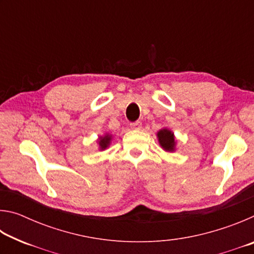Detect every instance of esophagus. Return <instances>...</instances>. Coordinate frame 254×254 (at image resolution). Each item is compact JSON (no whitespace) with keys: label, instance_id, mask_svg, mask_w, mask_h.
<instances>
[{"label":"esophagus","instance_id":"34e87169","mask_svg":"<svg viewBox=\"0 0 254 254\" xmlns=\"http://www.w3.org/2000/svg\"><path fill=\"white\" fill-rule=\"evenodd\" d=\"M130 127L133 130H140L141 128V122L140 121H135V122H132L130 123Z\"/></svg>","mask_w":254,"mask_h":254}]
</instances>
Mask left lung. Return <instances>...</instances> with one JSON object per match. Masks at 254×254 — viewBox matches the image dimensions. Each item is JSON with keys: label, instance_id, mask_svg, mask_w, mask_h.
<instances>
[{"label": "left lung", "instance_id": "left-lung-1", "mask_svg": "<svg viewBox=\"0 0 254 254\" xmlns=\"http://www.w3.org/2000/svg\"><path fill=\"white\" fill-rule=\"evenodd\" d=\"M158 137L159 142H160L161 147L165 150H168V151H173L175 147V137L171 131L167 130V128H163L158 132Z\"/></svg>", "mask_w": 254, "mask_h": 254}]
</instances>
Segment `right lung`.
<instances>
[{
  "instance_id": "add662e5",
  "label": "right lung",
  "mask_w": 254,
  "mask_h": 254,
  "mask_svg": "<svg viewBox=\"0 0 254 254\" xmlns=\"http://www.w3.org/2000/svg\"><path fill=\"white\" fill-rule=\"evenodd\" d=\"M110 139H111L110 135H105L104 137H101V139H100V145H101L102 149H105L107 145H109Z\"/></svg>"
}]
</instances>
